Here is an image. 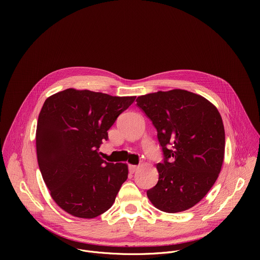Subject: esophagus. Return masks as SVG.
Masks as SVG:
<instances>
[{"mask_svg":"<svg viewBox=\"0 0 260 260\" xmlns=\"http://www.w3.org/2000/svg\"><path fill=\"white\" fill-rule=\"evenodd\" d=\"M128 170H129V173L134 174V173L138 170V167H137V166H135V165H131V166L128 167Z\"/></svg>","mask_w":260,"mask_h":260,"instance_id":"esophagus-1","label":"esophagus"}]
</instances>
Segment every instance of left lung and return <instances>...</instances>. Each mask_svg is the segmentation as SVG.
<instances>
[{
    "mask_svg": "<svg viewBox=\"0 0 260 260\" xmlns=\"http://www.w3.org/2000/svg\"><path fill=\"white\" fill-rule=\"evenodd\" d=\"M136 102L155 126L165 156L148 199L167 213L192 208L212 188L223 164L225 133L219 111L183 89L148 93Z\"/></svg>",
    "mask_w": 260,
    "mask_h": 260,
    "instance_id": "left-lung-1",
    "label": "left lung"
}]
</instances>
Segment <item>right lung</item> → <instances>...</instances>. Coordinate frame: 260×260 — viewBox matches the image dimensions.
<instances>
[{
  "mask_svg": "<svg viewBox=\"0 0 260 260\" xmlns=\"http://www.w3.org/2000/svg\"><path fill=\"white\" fill-rule=\"evenodd\" d=\"M135 99L75 88L46 99L37 123V158L52 200L70 215L91 219L115 202L128 168L105 161L99 148Z\"/></svg>",
  "mask_w": 260,
  "mask_h": 260,
  "instance_id": "add662e5",
  "label": "right lung"
}]
</instances>
